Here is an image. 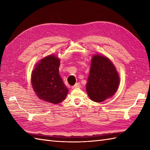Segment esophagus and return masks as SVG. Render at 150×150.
<instances>
[{"label": "esophagus", "mask_w": 150, "mask_h": 150, "mask_svg": "<svg viewBox=\"0 0 150 150\" xmlns=\"http://www.w3.org/2000/svg\"><path fill=\"white\" fill-rule=\"evenodd\" d=\"M81 87V84L79 83V82H78V83H76L73 86H72V89H75V88H79Z\"/></svg>", "instance_id": "1"}]
</instances>
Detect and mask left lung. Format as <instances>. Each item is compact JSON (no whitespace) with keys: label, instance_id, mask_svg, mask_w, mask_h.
Returning a JSON list of instances; mask_svg holds the SVG:
<instances>
[{"label":"left lung","instance_id":"8db88e82","mask_svg":"<svg viewBox=\"0 0 150 150\" xmlns=\"http://www.w3.org/2000/svg\"><path fill=\"white\" fill-rule=\"evenodd\" d=\"M119 73L111 60L105 56H93L86 85L90 99L101 103L112 97L119 88Z\"/></svg>","mask_w":150,"mask_h":150}]
</instances>
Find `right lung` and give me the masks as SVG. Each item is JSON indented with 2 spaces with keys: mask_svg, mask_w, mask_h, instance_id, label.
<instances>
[{
  "mask_svg": "<svg viewBox=\"0 0 150 150\" xmlns=\"http://www.w3.org/2000/svg\"><path fill=\"white\" fill-rule=\"evenodd\" d=\"M60 59L51 55L41 59L31 73V84L40 99L57 104L66 97L68 89L59 75Z\"/></svg>",
  "mask_w": 150,
  "mask_h": 150,
  "instance_id": "1",
  "label": "right lung"
}]
</instances>
